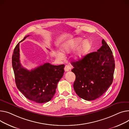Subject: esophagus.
<instances>
[{
  "instance_id": "1",
  "label": "esophagus",
  "mask_w": 129,
  "mask_h": 129,
  "mask_svg": "<svg viewBox=\"0 0 129 129\" xmlns=\"http://www.w3.org/2000/svg\"><path fill=\"white\" fill-rule=\"evenodd\" d=\"M64 70H65V72H68L70 71V67L68 65H66L65 66V68H64Z\"/></svg>"
}]
</instances>
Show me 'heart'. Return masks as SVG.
<instances>
[{"instance_id": "heart-1", "label": "heart", "mask_w": 129, "mask_h": 129, "mask_svg": "<svg viewBox=\"0 0 129 129\" xmlns=\"http://www.w3.org/2000/svg\"><path fill=\"white\" fill-rule=\"evenodd\" d=\"M82 41V39L81 38H76L65 42L63 46V52L64 53H70L72 51H75L79 47ZM92 46V42L90 40L86 39L84 40L78 49V52L75 55V58L78 59L88 53L91 50ZM56 56L58 59H61L64 58V55L61 52H57Z\"/></svg>"}]
</instances>
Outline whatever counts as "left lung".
Returning a JSON list of instances; mask_svg holds the SVG:
<instances>
[{"instance_id":"obj_1","label":"left lung","mask_w":129,"mask_h":129,"mask_svg":"<svg viewBox=\"0 0 129 129\" xmlns=\"http://www.w3.org/2000/svg\"><path fill=\"white\" fill-rule=\"evenodd\" d=\"M102 47L96 52L72 62V70L76 76L74 89L80 98L95 100L103 94L113 81L115 60L110 47L103 39Z\"/></svg>"}]
</instances>
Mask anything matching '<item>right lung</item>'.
Returning a JSON list of instances; mask_svg holds the SVG:
<instances>
[{"label":"right lung","instance_id":"obj_1","mask_svg":"<svg viewBox=\"0 0 129 129\" xmlns=\"http://www.w3.org/2000/svg\"><path fill=\"white\" fill-rule=\"evenodd\" d=\"M28 36L25 37L20 42ZM20 42L15 47L12 57L16 87L30 101L38 103L48 102L54 95L57 83L63 76L65 65L46 63L31 71L26 70L20 63Z\"/></svg>","mask_w":129,"mask_h":129}]
</instances>
